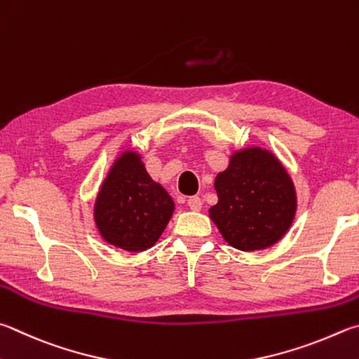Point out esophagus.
<instances>
[{
    "mask_svg": "<svg viewBox=\"0 0 359 359\" xmlns=\"http://www.w3.org/2000/svg\"><path fill=\"white\" fill-rule=\"evenodd\" d=\"M188 207L191 208L193 212H198V210H201V207H202V201H201V198H198V196H190L188 198Z\"/></svg>",
    "mask_w": 359,
    "mask_h": 359,
    "instance_id": "esophagus-1",
    "label": "esophagus"
}]
</instances>
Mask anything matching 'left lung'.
Instances as JSON below:
<instances>
[{"mask_svg":"<svg viewBox=\"0 0 359 359\" xmlns=\"http://www.w3.org/2000/svg\"><path fill=\"white\" fill-rule=\"evenodd\" d=\"M213 187L218 202L208 208V217L236 250L251 252L276 245L295 219V185L269 149L246 146L233 151Z\"/></svg>","mask_w":359,"mask_h":359,"instance_id":"left-lung-1","label":"left lung"}]
</instances>
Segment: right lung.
<instances>
[{
    "instance_id": "obj_1",
    "label": "right lung",
    "mask_w": 359,
    "mask_h": 359,
    "mask_svg": "<svg viewBox=\"0 0 359 359\" xmlns=\"http://www.w3.org/2000/svg\"><path fill=\"white\" fill-rule=\"evenodd\" d=\"M175 204L169 193L146 171L135 147L114 158L94 201L97 231L108 245L142 252L158 242Z\"/></svg>"
}]
</instances>
